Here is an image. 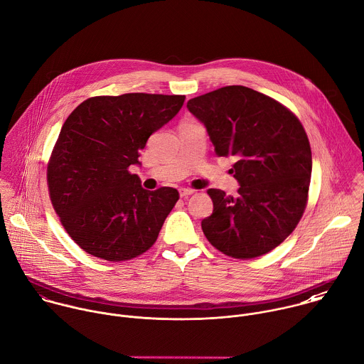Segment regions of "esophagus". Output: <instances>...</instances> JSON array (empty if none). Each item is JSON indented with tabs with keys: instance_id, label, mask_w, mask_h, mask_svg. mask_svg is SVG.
<instances>
[{
	"instance_id": "obj_1",
	"label": "esophagus",
	"mask_w": 364,
	"mask_h": 364,
	"mask_svg": "<svg viewBox=\"0 0 364 364\" xmlns=\"http://www.w3.org/2000/svg\"><path fill=\"white\" fill-rule=\"evenodd\" d=\"M178 193H180V197H188V196H191L194 191H193L191 188H180Z\"/></svg>"
}]
</instances>
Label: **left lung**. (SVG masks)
Returning a JSON list of instances; mask_svg holds the SVG:
<instances>
[{
	"label": "left lung",
	"instance_id": "left-lung-1",
	"mask_svg": "<svg viewBox=\"0 0 364 364\" xmlns=\"http://www.w3.org/2000/svg\"><path fill=\"white\" fill-rule=\"evenodd\" d=\"M187 109L207 129L218 157L237 159L238 196L210 188L207 240L238 259L261 257L295 230L306 207L312 151L298 117L272 97L234 85L190 99Z\"/></svg>",
	"mask_w": 364,
	"mask_h": 364
}]
</instances>
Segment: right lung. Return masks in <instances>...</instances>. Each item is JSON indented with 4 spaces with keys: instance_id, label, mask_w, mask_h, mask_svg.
I'll return each mask as SVG.
<instances>
[{
    "instance_id": "right-lung-1",
    "label": "right lung",
    "mask_w": 364,
    "mask_h": 364,
    "mask_svg": "<svg viewBox=\"0 0 364 364\" xmlns=\"http://www.w3.org/2000/svg\"><path fill=\"white\" fill-rule=\"evenodd\" d=\"M186 96L124 93L82 102L65 120L48 164L52 205L87 254L132 259L157 240L178 191H149L129 167L140 166L149 137L181 109Z\"/></svg>"
}]
</instances>
